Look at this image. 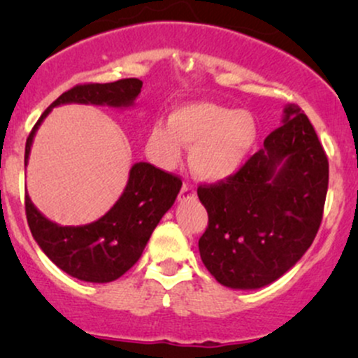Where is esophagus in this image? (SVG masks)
Masks as SVG:
<instances>
[{"label": "esophagus", "instance_id": "esophagus-1", "mask_svg": "<svg viewBox=\"0 0 358 358\" xmlns=\"http://www.w3.org/2000/svg\"><path fill=\"white\" fill-rule=\"evenodd\" d=\"M195 195H196L195 187H193V185H190V183H183L182 190H180L178 199H180V202H185V200L195 199Z\"/></svg>", "mask_w": 358, "mask_h": 358}]
</instances>
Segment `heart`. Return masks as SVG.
<instances>
[{
    "mask_svg": "<svg viewBox=\"0 0 358 358\" xmlns=\"http://www.w3.org/2000/svg\"><path fill=\"white\" fill-rule=\"evenodd\" d=\"M257 138L252 114L212 102L175 109L168 126L155 124L146 139V153L156 165L178 166L183 148H190V168L200 180L220 182L241 170Z\"/></svg>",
    "mask_w": 358,
    "mask_h": 358,
    "instance_id": "1",
    "label": "heart"
}]
</instances>
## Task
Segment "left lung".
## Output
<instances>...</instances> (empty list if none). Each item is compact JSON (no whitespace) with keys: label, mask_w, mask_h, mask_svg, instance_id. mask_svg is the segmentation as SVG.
<instances>
[{"label":"left lung","mask_w":358,"mask_h":358,"mask_svg":"<svg viewBox=\"0 0 358 358\" xmlns=\"http://www.w3.org/2000/svg\"><path fill=\"white\" fill-rule=\"evenodd\" d=\"M328 158L296 106L237 173L196 188L208 213L199 241L220 285L254 289L276 281L313 244L323 219Z\"/></svg>","instance_id":"8db88e82"}]
</instances>
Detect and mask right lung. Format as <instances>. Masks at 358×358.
<instances>
[{"instance_id": "add662e5", "label": "right lung", "mask_w": 358, "mask_h": 358, "mask_svg": "<svg viewBox=\"0 0 358 358\" xmlns=\"http://www.w3.org/2000/svg\"><path fill=\"white\" fill-rule=\"evenodd\" d=\"M139 79H121L109 84H77L45 109L24 146L30 155L36 127L52 108L67 102L108 104L114 108L133 104L141 92ZM182 188V178L150 163H136L129 171L124 193L110 210L82 227H60L35 208L24 195V212L31 236L48 259L71 276L89 282H109L121 278L141 257L151 234Z\"/></svg>"}]
</instances>
